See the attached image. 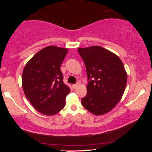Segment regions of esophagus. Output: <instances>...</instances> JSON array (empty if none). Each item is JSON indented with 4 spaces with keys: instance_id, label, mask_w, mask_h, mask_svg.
Masks as SVG:
<instances>
[{
    "instance_id": "34e87169",
    "label": "esophagus",
    "mask_w": 152,
    "mask_h": 152,
    "mask_svg": "<svg viewBox=\"0 0 152 152\" xmlns=\"http://www.w3.org/2000/svg\"><path fill=\"white\" fill-rule=\"evenodd\" d=\"M78 86H79V84L78 83H77V84H73L72 85V88H74V89H76L77 87H78Z\"/></svg>"
}]
</instances>
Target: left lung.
Returning <instances> with one entry per match:
<instances>
[{"label":"left lung","mask_w":152,"mask_h":152,"mask_svg":"<svg viewBox=\"0 0 152 152\" xmlns=\"http://www.w3.org/2000/svg\"><path fill=\"white\" fill-rule=\"evenodd\" d=\"M85 64L88 79L86 96L82 104L95 115L110 111L124 93L127 74L121 59L101 46L78 49Z\"/></svg>","instance_id":"8db88e82"}]
</instances>
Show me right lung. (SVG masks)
I'll use <instances>...</instances> for the list:
<instances>
[{
	"instance_id": "obj_1",
	"label": "right lung",
	"mask_w": 152,
	"mask_h": 152,
	"mask_svg": "<svg viewBox=\"0 0 152 152\" xmlns=\"http://www.w3.org/2000/svg\"><path fill=\"white\" fill-rule=\"evenodd\" d=\"M68 50L48 46L28 61L22 74L25 96L35 109L47 116L57 114L66 105L70 89L63 82L61 63Z\"/></svg>"
}]
</instances>
